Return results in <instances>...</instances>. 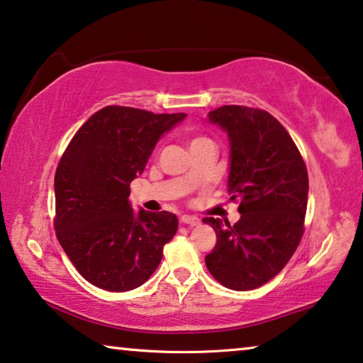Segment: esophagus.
Here are the masks:
<instances>
[{"instance_id": "34e87169", "label": "esophagus", "mask_w": 363, "mask_h": 363, "mask_svg": "<svg viewBox=\"0 0 363 363\" xmlns=\"http://www.w3.org/2000/svg\"><path fill=\"white\" fill-rule=\"evenodd\" d=\"M180 222H183V224H186L189 227L199 225V219H198V217H194V216H182Z\"/></svg>"}]
</instances>
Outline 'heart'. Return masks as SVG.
Returning <instances> with one entry per match:
<instances>
[{
  "mask_svg": "<svg viewBox=\"0 0 363 363\" xmlns=\"http://www.w3.org/2000/svg\"><path fill=\"white\" fill-rule=\"evenodd\" d=\"M203 143H211V139L203 138V136H196L191 139V146H196V144H203Z\"/></svg>",
  "mask_w": 363,
  "mask_h": 363,
  "instance_id": "obj_1",
  "label": "heart"
}]
</instances>
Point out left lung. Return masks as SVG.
Segmentation results:
<instances>
[{
	"instance_id": "1",
	"label": "left lung",
	"mask_w": 363,
	"mask_h": 363,
	"mask_svg": "<svg viewBox=\"0 0 363 363\" xmlns=\"http://www.w3.org/2000/svg\"><path fill=\"white\" fill-rule=\"evenodd\" d=\"M208 120L228 136V194L242 216L235 225L204 217L217 235L206 266L227 289L252 291L284 269L302 240L308 174L291 135L266 110L224 105Z\"/></svg>"
}]
</instances>
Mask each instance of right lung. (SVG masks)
I'll return each mask as SVG.
<instances>
[{
  "mask_svg": "<svg viewBox=\"0 0 363 363\" xmlns=\"http://www.w3.org/2000/svg\"><path fill=\"white\" fill-rule=\"evenodd\" d=\"M186 113L110 105L94 113L66 147L55 174V230L87 282L110 292L143 286L178 228L175 214L135 213L130 183L164 133Z\"/></svg>",
  "mask_w": 363,
  "mask_h": 363,
  "instance_id": "1",
  "label": "right lung"
}]
</instances>
